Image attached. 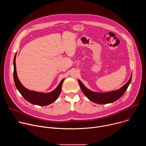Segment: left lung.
Masks as SVG:
<instances>
[{
  "label": "left lung",
  "instance_id": "1",
  "mask_svg": "<svg viewBox=\"0 0 146 146\" xmlns=\"http://www.w3.org/2000/svg\"><path fill=\"white\" fill-rule=\"evenodd\" d=\"M132 80V74L129 81L119 90L108 92H96L92 91L86 88L82 82L79 80L78 84L82 92L91 101L98 104H108L113 103L119 99L127 91Z\"/></svg>",
  "mask_w": 146,
  "mask_h": 146
}]
</instances>
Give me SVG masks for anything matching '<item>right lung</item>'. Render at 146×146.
I'll use <instances>...</instances> for the list:
<instances>
[{
    "label": "right lung",
    "instance_id": "right-lung-1",
    "mask_svg": "<svg viewBox=\"0 0 146 146\" xmlns=\"http://www.w3.org/2000/svg\"><path fill=\"white\" fill-rule=\"evenodd\" d=\"M16 55L17 53L14 56L13 60L14 80L17 89L24 97V98L29 103L33 104V105H36L38 106H47L55 102L58 99L60 94L62 83H63L64 81V78L61 80L59 84L54 91L48 93L39 92L29 90L22 85L18 78L15 66Z\"/></svg>",
    "mask_w": 146,
    "mask_h": 146
}]
</instances>
